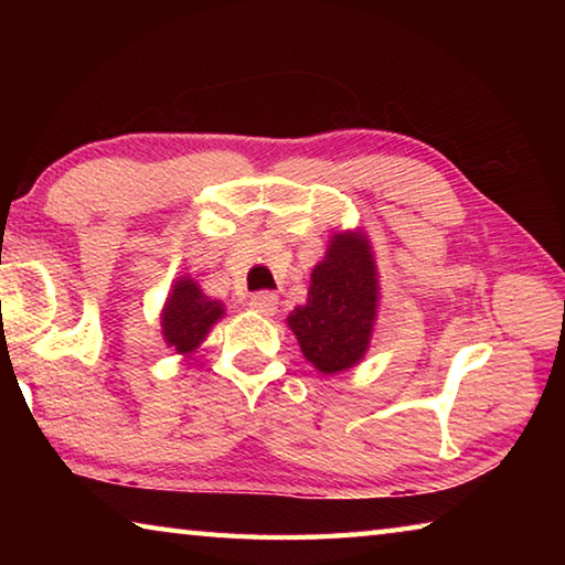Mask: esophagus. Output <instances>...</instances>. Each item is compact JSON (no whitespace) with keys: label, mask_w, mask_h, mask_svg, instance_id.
<instances>
[{"label":"esophagus","mask_w":565,"mask_h":565,"mask_svg":"<svg viewBox=\"0 0 565 565\" xmlns=\"http://www.w3.org/2000/svg\"><path fill=\"white\" fill-rule=\"evenodd\" d=\"M248 306L262 317H274L276 309H279V296L271 291H256L252 299H248Z\"/></svg>","instance_id":"34e87169"}]
</instances>
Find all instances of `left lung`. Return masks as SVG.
<instances>
[{
    "instance_id": "8db88e82",
    "label": "left lung",
    "mask_w": 565,
    "mask_h": 565,
    "mask_svg": "<svg viewBox=\"0 0 565 565\" xmlns=\"http://www.w3.org/2000/svg\"><path fill=\"white\" fill-rule=\"evenodd\" d=\"M376 301V266L366 238L337 234L311 274L309 299L289 317L306 361L321 374H337L359 363L369 349Z\"/></svg>"
}]
</instances>
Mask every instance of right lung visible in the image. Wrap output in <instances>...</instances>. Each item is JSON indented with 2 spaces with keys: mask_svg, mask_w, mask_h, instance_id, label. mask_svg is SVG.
Returning <instances> with one entry per match:
<instances>
[{
  "mask_svg": "<svg viewBox=\"0 0 565 565\" xmlns=\"http://www.w3.org/2000/svg\"><path fill=\"white\" fill-rule=\"evenodd\" d=\"M222 303L206 299L204 291L191 279L174 284L167 309L161 313L164 339L177 353L194 351L204 341L209 329L222 319Z\"/></svg>",
  "mask_w": 565,
  "mask_h": 565,
  "instance_id": "obj_1",
  "label": "right lung"
}]
</instances>
